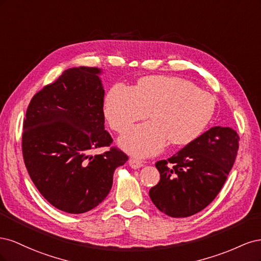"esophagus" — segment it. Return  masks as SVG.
<instances>
[{
  "label": "esophagus",
  "instance_id": "obj_1",
  "mask_svg": "<svg viewBox=\"0 0 261 261\" xmlns=\"http://www.w3.org/2000/svg\"><path fill=\"white\" fill-rule=\"evenodd\" d=\"M128 163H129V167L132 168V169H139V168H141L144 165V163L141 162L140 160H138V159H134V158H130L129 159V161H128Z\"/></svg>",
  "mask_w": 261,
  "mask_h": 261
}]
</instances>
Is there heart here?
<instances>
[{
  "label": "heart",
  "instance_id": "b5f03b06",
  "mask_svg": "<svg viewBox=\"0 0 261 261\" xmlns=\"http://www.w3.org/2000/svg\"><path fill=\"white\" fill-rule=\"evenodd\" d=\"M216 100L192 82L179 77L148 76L136 88L114 85L105 101V114L111 127L124 133L144 120L150 111L152 121L130 129L120 139L128 153L146 158L173 145L191 144L207 128L215 114Z\"/></svg>",
  "mask_w": 261,
  "mask_h": 261
}]
</instances>
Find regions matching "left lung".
I'll return each instance as SVG.
<instances>
[{
	"label": "left lung",
	"mask_w": 261,
	"mask_h": 261,
	"mask_svg": "<svg viewBox=\"0 0 261 261\" xmlns=\"http://www.w3.org/2000/svg\"><path fill=\"white\" fill-rule=\"evenodd\" d=\"M240 137L231 127L216 126L177 153L155 163L160 180L150 188L154 206L172 218H186L216 198L238 155Z\"/></svg>",
	"instance_id": "left-lung-1"
}]
</instances>
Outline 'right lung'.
Instances as JSON below:
<instances>
[{
    "instance_id": "add662e5",
    "label": "right lung",
    "mask_w": 261,
    "mask_h": 261,
    "mask_svg": "<svg viewBox=\"0 0 261 261\" xmlns=\"http://www.w3.org/2000/svg\"><path fill=\"white\" fill-rule=\"evenodd\" d=\"M97 67L68 68L31 99L23 120L22 155L31 180L52 206L84 213L105 200L116 168L128 160L105 129V89Z\"/></svg>"
}]
</instances>
